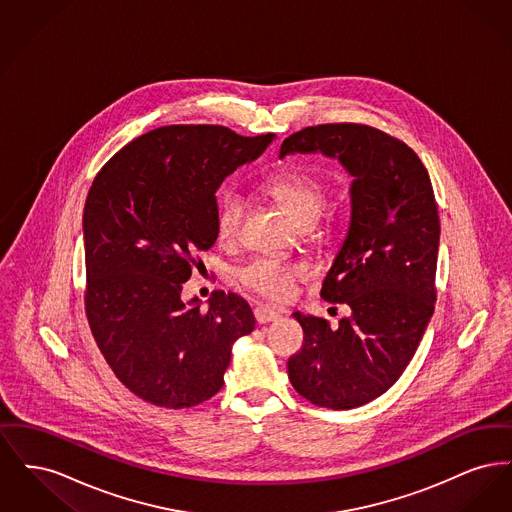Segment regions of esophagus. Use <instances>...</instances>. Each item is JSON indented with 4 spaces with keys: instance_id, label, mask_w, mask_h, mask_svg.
<instances>
[{
    "instance_id": "34e87169",
    "label": "esophagus",
    "mask_w": 512,
    "mask_h": 512,
    "mask_svg": "<svg viewBox=\"0 0 512 512\" xmlns=\"http://www.w3.org/2000/svg\"><path fill=\"white\" fill-rule=\"evenodd\" d=\"M280 318V313H276L274 309H270V307H257L255 309V320L259 322V324H268V322H274V320H278Z\"/></svg>"
}]
</instances>
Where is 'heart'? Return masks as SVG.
Instances as JSON below:
<instances>
[{"instance_id":"b5f03b06","label":"heart","mask_w":512,"mask_h":512,"mask_svg":"<svg viewBox=\"0 0 512 512\" xmlns=\"http://www.w3.org/2000/svg\"><path fill=\"white\" fill-rule=\"evenodd\" d=\"M265 192L278 201L284 211L303 228L315 224L326 203V184L322 178L301 169L278 172L265 184ZM244 213L245 199L242 195L224 194L220 197L217 230L222 242L230 244L238 238ZM299 276L301 268L265 257L255 259L238 270V280L245 288L272 301L286 299Z\"/></svg>"}]
</instances>
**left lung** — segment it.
I'll return each instance as SVG.
<instances>
[{
	"mask_svg": "<svg viewBox=\"0 0 512 512\" xmlns=\"http://www.w3.org/2000/svg\"><path fill=\"white\" fill-rule=\"evenodd\" d=\"M322 153L353 178L351 217L322 299L345 303L338 328L295 311L303 349L288 361L293 390L326 409H353L390 390L434 313L439 219L428 171L413 149L366 124L295 132L280 159Z\"/></svg>",
	"mask_w": 512,
	"mask_h": 512,
	"instance_id": "1",
	"label": "left lung"
}]
</instances>
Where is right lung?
<instances>
[{
  "label": "right lung",
  "mask_w": 512,
  "mask_h": 512,
  "mask_svg": "<svg viewBox=\"0 0 512 512\" xmlns=\"http://www.w3.org/2000/svg\"><path fill=\"white\" fill-rule=\"evenodd\" d=\"M272 140L209 124L163 126L122 147L88 192V322L117 378L144 401L167 409L207 401L224 384L234 343L255 328L242 297L217 292L201 309L182 290L195 257L219 238L222 180Z\"/></svg>",
  "instance_id": "add662e5"
}]
</instances>
